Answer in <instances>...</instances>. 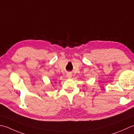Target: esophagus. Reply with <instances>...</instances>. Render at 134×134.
I'll use <instances>...</instances> for the list:
<instances>
[{
    "label": "esophagus",
    "mask_w": 134,
    "mask_h": 134,
    "mask_svg": "<svg viewBox=\"0 0 134 134\" xmlns=\"http://www.w3.org/2000/svg\"><path fill=\"white\" fill-rule=\"evenodd\" d=\"M66 76H67V77H68V78H70L71 77H72V74H71V73H68L66 74Z\"/></svg>",
    "instance_id": "1"
}]
</instances>
